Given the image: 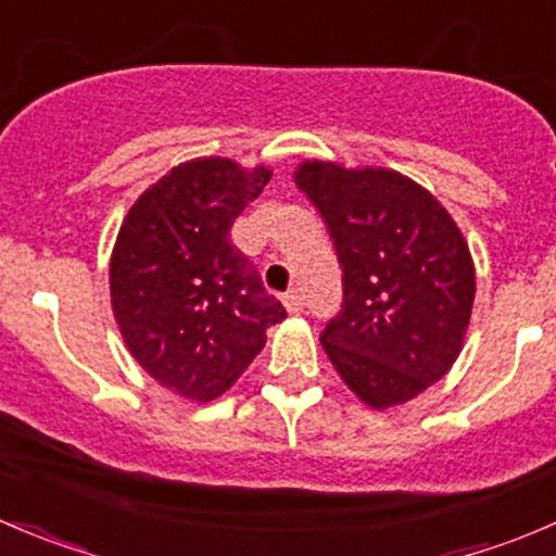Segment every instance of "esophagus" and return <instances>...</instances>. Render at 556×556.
I'll list each match as a JSON object with an SVG mask.
<instances>
[{
    "label": "esophagus",
    "instance_id": "esophagus-1",
    "mask_svg": "<svg viewBox=\"0 0 556 556\" xmlns=\"http://www.w3.org/2000/svg\"><path fill=\"white\" fill-rule=\"evenodd\" d=\"M285 306H288L290 314H301L304 312V295H301V290H288V293L282 295Z\"/></svg>",
    "mask_w": 556,
    "mask_h": 556
}]
</instances>
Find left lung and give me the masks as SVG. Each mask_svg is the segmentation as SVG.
<instances>
[{
  "mask_svg": "<svg viewBox=\"0 0 556 556\" xmlns=\"http://www.w3.org/2000/svg\"><path fill=\"white\" fill-rule=\"evenodd\" d=\"M295 182L328 226L341 263V309L319 341L350 390L374 408L439 382L463 350L476 277L450 212L387 169L309 161Z\"/></svg>",
  "mask_w": 556,
  "mask_h": 556,
  "instance_id": "obj_1",
  "label": "left lung"
}]
</instances>
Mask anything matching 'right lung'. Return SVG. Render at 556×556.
<instances>
[{
  "label": "right lung",
  "instance_id": "obj_1",
  "mask_svg": "<svg viewBox=\"0 0 556 556\" xmlns=\"http://www.w3.org/2000/svg\"><path fill=\"white\" fill-rule=\"evenodd\" d=\"M271 172L226 159L179 164L123 220L110 263L112 312L139 366L190 401L237 382L288 317L231 226Z\"/></svg>",
  "mask_w": 556,
  "mask_h": 556
}]
</instances>
